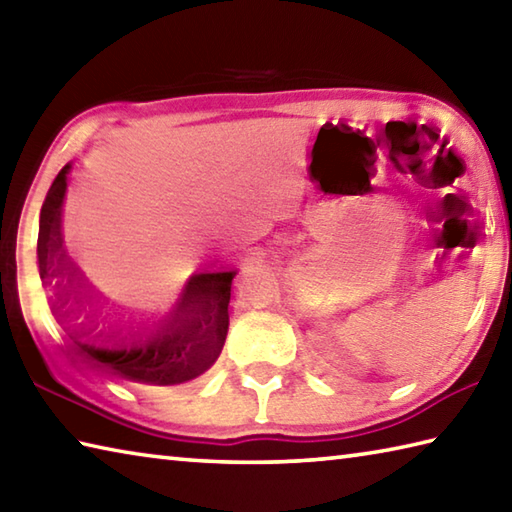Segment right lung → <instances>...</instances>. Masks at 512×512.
<instances>
[{
  "label": "right lung",
  "mask_w": 512,
  "mask_h": 512,
  "mask_svg": "<svg viewBox=\"0 0 512 512\" xmlns=\"http://www.w3.org/2000/svg\"><path fill=\"white\" fill-rule=\"evenodd\" d=\"M64 166L48 188L39 215V277L55 290L50 306L77 353L133 382L170 386L195 379L215 364L228 333L230 284L235 270L190 279L166 324L122 326L95 302L62 242Z\"/></svg>",
  "instance_id": "right-lung-1"
}]
</instances>
